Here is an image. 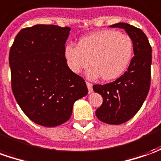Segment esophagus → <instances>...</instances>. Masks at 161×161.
Returning <instances> with one entry per match:
<instances>
[{
	"label": "esophagus",
	"mask_w": 161,
	"mask_h": 161,
	"mask_svg": "<svg viewBox=\"0 0 161 161\" xmlns=\"http://www.w3.org/2000/svg\"><path fill=\"white\" fill-rule=\"evenodd\" d=\"M86 85H87V88H88V92L89 93H92V85L89 83V82H86Z\"/></svg>",
	"instance_id": "1"
}]
</instances>
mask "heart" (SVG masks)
<instances>
[{
	"label": "heart",
	"mask_w": 161,
	"mask_h": 161,
	"mask_svg": "<svg viewBox=\"0 0 161 161\" xmlns=\"http://www.w3.org/2000/svg\"><path fill=\"white\" fill-rule=\"evenodd\" d=\"M133 50L134 44L130 36L116 31L105 30L81 38L77 47L66 46L64 58L69 69L75 74L91 64L86 73L88 78L101 76L104 81H113L128 69Z\"/></svg>",
	"instance_id": "obj_1"
}]
</instances>
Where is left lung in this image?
<instances>
[{
  "instance_id": "1",
  "label": "left lung",
  "mask_w": 161,
  "mask_h": 161,
  "mask_svg": "<svg viewBox=\"0 0 161 161\" xmlns=\"http://www.w3.org/2000/svg\"><path fill=\"white\" fill-rule=\"evenodd\" d=\"M124 29L134 44V57L127 71L112 83L94 85L93 91L103 98L96 110L101 122L117 125L129 121L140 109L149 92L152 47L144 31L126 23L110 25Z\"/></svg>"
}]
</instances>
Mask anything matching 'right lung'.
<instances>
[{"instance_id":"add662e5","label":"right lung","mask_w":161,"mask_h":161,"mask_svg":"<svg viewBox=\"0 0 161 161\" xmlns=\"http://www.w3.org/2000/svg\"><path fill=\"white\" fill-rule=\"evenodd\" d=\"M69 31L36 25L22 29L10 47L13 94L23 112L41 126L67 122L75 101L88 93L85 80L69 69L64 58Z\"/></svg>"}]
</instances>
